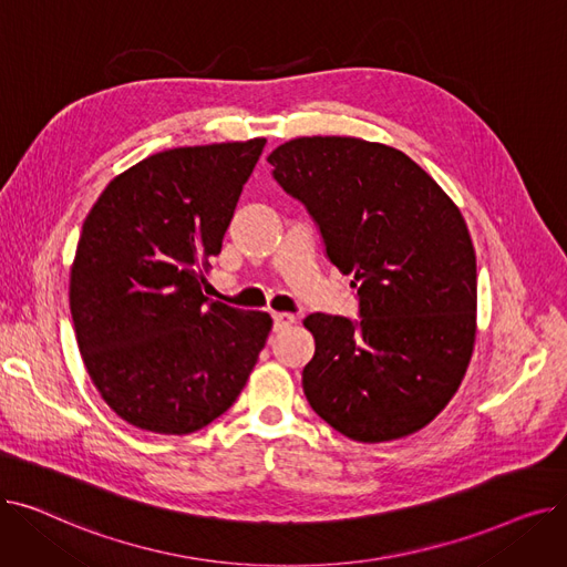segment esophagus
<instances>
[{"label":"esophagus","instance_id":"1","mask_svg":"<svg viewBox=\"0 0 567 567\" xmlns=\"http://www.w3.org/2000/svg\"><path fill=\"white\" fill-rule=\"evenodd\" d=\"M291 323H296V317L291 312H274V329L285 331Z\"/></svg>","mask_w":567,"mask_h":567}]
</instances>
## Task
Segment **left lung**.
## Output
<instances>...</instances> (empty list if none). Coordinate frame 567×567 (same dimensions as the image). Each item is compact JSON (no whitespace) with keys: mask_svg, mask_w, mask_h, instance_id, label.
I'll return each instance as SVG.
<instances>
[{"mask_svg":"<svg viewBox=\"0 0 567 567\" xmlns=\"http://www.w3.org/2000/svg\"><path fill=\"white\" fill-rule=\"evenodd\" d=\"M306 204L326 255L359 285L361 319H303V393L340 434L381 443L430 425L475 344L478 274L457 204L406 154L359 137H296L266 158Z\"/></svg>","mask_w":567,"mask_h":567,"instance_id":"8db88e82","label":"left lung"}]
</instances>
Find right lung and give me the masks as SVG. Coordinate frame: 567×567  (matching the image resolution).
Returning a JSON list of instances; mask_svg holds the SVG:
<instances>
[{
  "label": "right lung",
  "instance_id": "obj_1",
  "mask_svg": "<svg viewBox=\"0 0 567 567\" xmlns=\"http://www.w3.org/2000/svg\"><path fill=\"white\" fill-rule=\"evenodd\" d=\"M266 140L178 146L114 176L84 218L71 315L84 368L133 427L184 436L244 391L268 312L204 296Z\"/></svg>",
  "mask_w": 567,
  "mask_h": 567
}]
</instances>
